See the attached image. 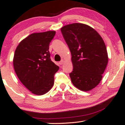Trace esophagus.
<instances>
[{"label":"esophagus","mask_w":125,"mask_h":125,"mask_svg":"<svg viewBox=\"0 0 125 125\" xmlns=\"http://www.w3.org/2000/svg\"><path fill=\"white\" fill-rule=\"evenodd\" d=\"M64 59H62V60H61V61H60V62H59V64H60L61 65H62L63 63H64Z\"/></svg>","instance_id":"obj_1"}]
</instances>
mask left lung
I'll use <instances>...</instances> for the list:
<instances>
[{
  "label": "left lung",
  "instance_id": "left-lung-1",
  "mask_svg": "<svg viewBox=\"0 0 125 125\" xmlns=\"http://www.w3.org/2000/svg\"><path fill=\"white\" fill-rule=\"evenodd\" d=\"M61 31L72 56L71 82L80 91H91L100 83L108 64L104 41L96 30L86 24H68Z\"/></svg>",
  "mask_w": 125,
  "mask_h": 125
}]
</instances>
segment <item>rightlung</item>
<instances>
[{
	"mask_svg": "<svg viewBox=\"0 0 125 125\" xmlns=\"http://www.w3.org/2000/svg\"><path fill=\"white\" fill-rule=\"evenodd\" d=\"M55 31L30 34L16 49L13 63L17 77L32 94L43 95L54 85V74L59 67L52 62L49 44Z\"/></svg>",
	"mask_w": 125,
	"mask_h": 125,
	"instance_id": "1",
	"label": "right lung"
}]
</instances>
